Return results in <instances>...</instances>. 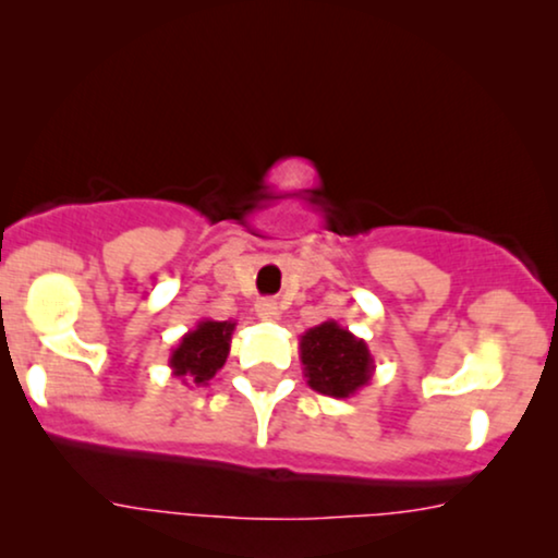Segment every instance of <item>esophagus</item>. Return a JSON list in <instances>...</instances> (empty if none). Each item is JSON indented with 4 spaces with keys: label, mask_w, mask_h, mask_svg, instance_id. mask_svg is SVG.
Segmentation results:
<instances>
[{
    "label": "esophagus",
    "mask_w": 558,
    "mask_h": 558,
    "mask_svg": "<svg viewBox=\"0 0 558 558\" xmlns=\"http://www.w3.org/2000/svg\"><path fill=\"white\" fill-rule=\"evenodd\" d=\"M256 315L260 320H277L279 318V307L274 300H258L256 302Z\"/></svg>",
    "instance_id": "obj_1"
}]
</instances>
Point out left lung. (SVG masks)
<instances>
[{"instance_id":"8db88e82","label":"left lung","mask_w":558,"mask_h":558,"mask_svg":"<svg viewBox=\"0 0 558 558\" xmlns=\"http://www.w3.org/2000/svg\"><path fill=\"white\" fill-rule=\"evenodd\" d=\"M300 362L315 393L331 398H352L375 375L367 341L356 339L336 320L307 328L300 336Z\"/></svg>"}]
</instances>
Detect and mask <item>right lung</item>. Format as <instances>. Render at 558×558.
I'll use <instances>...</instances> for the list:
<instances>
[{
	"label": "right lung",
	"mask_w": 558,
	"mask_h": 558,
	"mask_svg": "<svg viewBox=\"0 0 558 558\" xmlns=\"http://www.w3.org/2000/svg\"><path fill=\"white\" fill-rule=\"evenodd\" d=\"M235 326V320H198L196 328L183 333L178 347L170 352L168 367L173 369V377L189 385V388L209 385L211 377L227 362Z\"/></svg>",
	"instance_id": "1"
}]
</instances>
